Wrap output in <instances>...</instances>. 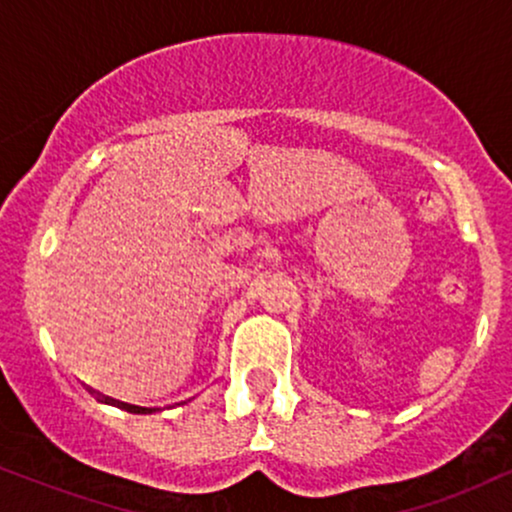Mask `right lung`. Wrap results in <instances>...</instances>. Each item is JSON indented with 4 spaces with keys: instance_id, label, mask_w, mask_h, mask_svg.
<instances>
[{
    "instance_id": "add662e5",
    "label": "right lung",
    "mask_w": 512,
    "mask_h": 512,
    "mask_svg": "<svg viewBox=\"0 0 512 512\" xmlns=\"http://www.w3.org/2000/svg\"><path fill=\"white\" fill-rule=\"evenodd\" d=\"M120 407H125L129 411H151V409H142V407H129V404H120Z\"/></svg>"
}]
</instances>
